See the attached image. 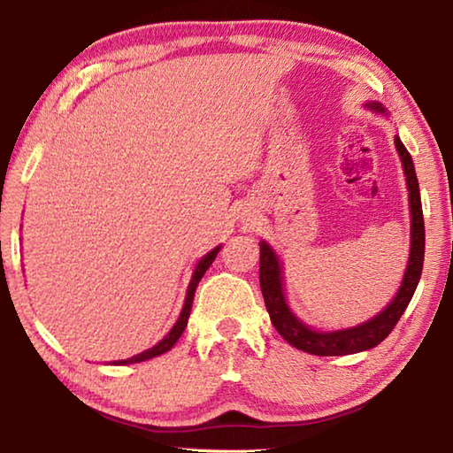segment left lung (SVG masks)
Instances as JSON below:
<instances>
[{"instance_id": "left-lung-1", "label": "left lung", "mask_w": 453, "mask_h": 453, "mask_svg": "<svg viewBox=\"0 0 453 453\" xmlns=\"http://www.w3.org/2000/svg\"><path fill=\"white\" fill-rule=\"evenodd\" d=\"M365 107L386 113L383 105L378 102L365 104ZM395 150L400 153L405 181H408L410 191V213H411V245H410V259L405 267L402 286L392 302H389L383 311L378 316L364 321L356 327L337 329V332H318L310 326H305L296 313L289 310L283 294V275H281V262L275 256V251L265 242H259V286L265 300L267 313H270L273 327L278 329L280 335L291 346L308 351L313 356H348L357 354V351L372 349L381 343L386 337L392 334L402 313L411 302L413 291L418 288L421 278V267H424V250H426V227H424V211H421L419 199V183L413 167L410 151L405 150L400 137L395 135Z\"/></svg>"}]
</instances>
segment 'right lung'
<instances>
[{
    "mask_svg": "<svg viewBox=\"0 0 453 453\" xmlns=\"http://www.w3.org/2000/svg\"><path fill=\"white\" fill-rule=\"evenodd\" d=\"M219 250H221V245H218V248H213V250L210 251V254H205V256L197 262L196 270H194V275H191V281H189V286H188L186 303H183L180 318H178V321H175V326L170 329V334H167V335L164 337V340L159 342V343H156V346H153V348L145 349V351H142V354H137V356L129 357V359H119V362H116V365H126V364L145 362V359H151V357H156V356H162V354H165L167 349H172V348L175 346V342L180 340V335L183 334V329H186V326H188V318H189V311H191V303H194V296H196V288H197V283H199V280L203 278V273L208 272V267L211 265L213 259H216V256H218V251H219Z\"/></svg>",
    "mask_w": 453,
    "mask_h": 453,
    "instance_id": "1",
    "label": "right lung"
}]
</instances>
